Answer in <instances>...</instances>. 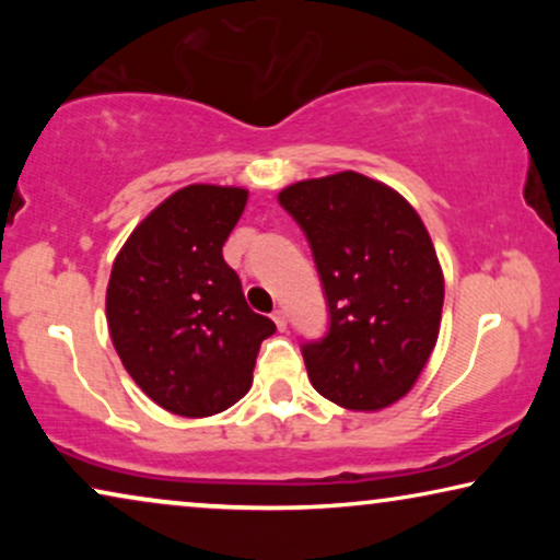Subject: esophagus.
Wrapping results in <instances>:
<instances>
[{
  "label": "esophagus",
  "mask_w": 560,
  "mask_h": 560,
  "mask_svg": "<svg viewBox=\"0 0 560 560\" xmlns=\"http://www.w3.org/2000/svg\"><path fill=\"white\" fill-rule=\"evenodd\" d=\"M272 320H275V326L280 328V331H285V328H288V316H285V311H282V308L272 311Z\"/></svg>",
  "instance_id": "esophagus-1"
}]
</instances>
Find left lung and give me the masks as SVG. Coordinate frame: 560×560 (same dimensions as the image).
Instances as JSON below:
<instances>
[{"instance_id": "1", "label": "left lung", "mask_w": 560, "mask_h": 560, "mask_svg": "<svg viewBox=\"0 0 560 560\" xmlns=\"http://www.w3.org/2000/svg\"><path fill=\"white\" fill-rule=\"evenodd\" d=\"M278 201L308 236L328 334L303 343L311 385L347 410L400 400L433 354L443 270L418 211L385 183L343 171L298 180Z\"/></svg>"}]
</instances>
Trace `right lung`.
<instances>
[{
	"mask_svg": "<svg viewBox=\"0 0 560 560\" xmlns=\"http://www.w3.org/2000/svg\"><path fill=\"white\" fill-rule=\"evenodd\" d=\"M247 198V188L211 183L175 190L112 265L114 349L137 387L173 416H217L247 395L259 343L275 334L221 255Z\"/></svg>",
	"mask_w": 560,
	"mask_h": 560,
	"instance_id": "add662e5",
	"label": "right lung"
}]
</instances>
